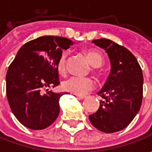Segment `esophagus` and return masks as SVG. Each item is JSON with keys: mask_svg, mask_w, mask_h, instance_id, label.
I'll list each match as a JSON object with an SVG mask.
<instances>
[{"mask_svg": "<svg viewBox=\"0 0 152 152\" xmlns=\"http://www.w3.org/2000/svg\"><path fill=\"white\" fill-rule=\"evenodd\" d=\"M76 96L79 98V99H85V98H86L85 96H79V95H76Z\"/></svg>", "mask_w": 152, "mask_h": 152, "instance_id": "esophagus-1", "label": "esophagus"}]
</instances>
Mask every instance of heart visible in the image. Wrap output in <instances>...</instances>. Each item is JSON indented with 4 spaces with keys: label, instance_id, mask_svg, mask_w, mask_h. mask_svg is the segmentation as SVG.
I'll return each mask as SVG.
<instances>
[{
    "label": "heart",
    "instance_id": "1",
    "mask_svg": "<svg viewBox=\"0 0 152 152\" xmlns=\"http://www.w3.org/2000/svg\"><path fill=\"white\" fill-rule=\"evenodd\" d=\"M68 52L67 50H63L58 59L57 68L60 73H63L66 69V63ZM86 56L89 61L94 67H100L102 65L103 58L102 55L95 50H86ZM95 81L88 77L81 76H71L65 79L62 83V87L65 91H69L76 95H85L95 88Z\"/></svg>",
    "mask_w": 152,
    "mask_h": 152
}]
</instances>
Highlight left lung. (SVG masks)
<instances>
[{
	"label": "left lung",
	"instance_id": "1",
	"mask_svg": "<svg viewBox=\"0 0 152 152\" xmlns=\"http://www.w3.org/2000/svg\"><path fill=\"white\" fill-rule=\"evenodd\" d=\"M107 53L111 72L98 95L100 107L89 116L91 123L104 133H115L125 129L138 113L143 99V73L131 51L111 39L92 41Z\"/></svg>",
	"mask_w": 152,
	"mask_h": 152
}]
</instances>
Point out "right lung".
Masks as SVG:
<instances>
[{"instance_id": "right-lung-1", "label": "right lung", "mask_w": 152, "mask_h": 152, "mask_svg": "<svg viewBox=\"0 0 152 152\" xmlns=\"http://www.w3.org/2000/svg\"><path fill=\"white\" fill-rule=\"evenodd\" d=\"M73 44L60 36H42L23 45L10 64L6 77L7 97L12 112L23 126L44 129L58 117L62 94L47 88L60 85L58 59L62 50Z\"/></svg>"}]
</instances>
